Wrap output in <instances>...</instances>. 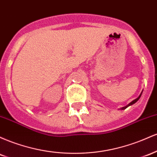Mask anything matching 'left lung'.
Here are the masks:
<instances>
[{"label":"left lung","mask_w":157,"mask_h":157,"mask_svg":"<svg viewBox=\"0 0 157 157\" xmlns=\"http://www.w3.org/2000/svg\"><path fill=\"white\" fill-rule=\"evenodd\" d=\"M142 93L140 94V96H139V97H137V98H136V99H135V100H133L132 102H131L130 103L128 104V105H126V106H125V107H122V108H121V109H122V110H124V109H127V108L128 107V106H130V105H133V104H134L135 102H137L139 99H140V97H141V95H142Z\"/></svg>","instance_id":"8db88e82"}]
</instances>
